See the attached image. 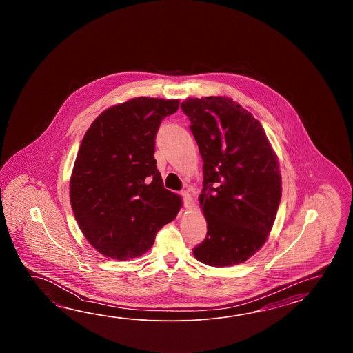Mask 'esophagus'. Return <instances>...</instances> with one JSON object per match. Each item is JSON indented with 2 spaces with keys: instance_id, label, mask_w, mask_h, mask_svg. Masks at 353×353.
<instances>
[{
  "instance_id": "esophagus-1",
  "label": "esophagus",
  "mask_w": 353,
  "mask_h": 353,
  "mask_svg": "<svg viewBox=\"0 0 353 353\" xmlns=\"http://www.w3.org/2000/svg\"><path fill=\"white\" fill-rule=\"evenodd\" d=\"M181 198H183V204H184V207H192V204H193V199H192V196L190 194L188 193V192H181Z\"/></svg>"
}]
</instances>
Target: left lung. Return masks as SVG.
<instances>
[{
  "instance_id": "1",
  "label": "left lung",
  "mask_w": 353,
  "mask_h": 353,
  "mask_svg": "<svg viewBox=\"0 0 353 353\" xmlns=\"http://www.w3.org/2000/svg\"><path fill=\"white\" fill-rule=\"evenodd\" d=\"M190 121L203 159L199 203L207 237L193 248L201 263H245L268 240L281 199L278 158L263 126L231 98H189Z\"/></svg>"
}]
</instances>
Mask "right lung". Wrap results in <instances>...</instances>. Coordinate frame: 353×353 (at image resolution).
Returning <instances> with one entry per match:
<instances>
[{
  "instance_id": "add662e5",
  "label": "right lung",
  "mask_w": 353,
  "mask_h": 353,
  "mask_svg": "<svg viewBox=\"0 0 353 353\" xmlns=\"http://www.w3.org/2000/svg\"><path fill=\"white\" fill-rule=\"evenodd\" d=\"M178 99L137 97L101 113L83 137L70 178V204L99 254L126 261L145 254L176 217L181 199L164 188L155 137Z\"/></svg>"
}]
</instances>
